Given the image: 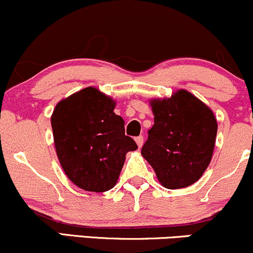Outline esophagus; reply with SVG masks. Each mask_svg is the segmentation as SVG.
Returning a JSON list of instances; mask_svg holds the SVG:
<instances>
[{"label":"esophagus","instance_id":"obj_1","mask_svg":"<svg viewBox=\"0 0 253 253\" xmlns=\"http://www.w3.org/2000/svg\"><path fill=\"white\" fill-rule=\"evenodd\" d=\"M135 143H136V145H138V147L143 146V144H144V136H143V135L136 136V138H135Z\"/></svg>","mask_w":253,"mask_h":253}]
</instances>
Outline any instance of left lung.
Wrapping results in <instances>:
<instances>
[{
  "instance_id": "8db88e82",
  "label": "left lung",
  "mask_w": 253,
  "mask_h": 253,
  "mask_svg": "<svg viewBox=\"0 0 253 253\" xmlns=\"http://www.w3.org/2000/svg\"><path fill=\"white\" fill-rule=\"evenodd\" d=\"M155 125L141 155L168 189L189 187L210 165L217 123L210 107L187 90L151 100Z\"/></svg>"
}]
</instances>
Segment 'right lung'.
<instances>
[{
	"label": "right lung",
	"instance_id": "right-lung-1",
	"mask_svg": "<svg viewBox=\"0 0 253 253\" xmlns=\"http://www.w3.org/2000/svg\"><path fill=\"white\" fill-rule=\"evenodd\" d=\"M115 101L92 86L57 103L51 117L54 146L64 172L81 189L102 193L117 184L126 153L138 149L125 135Z\"/></svg>",
	"mask_w": 253,
	"mask_h": 253
}]
</instances>
